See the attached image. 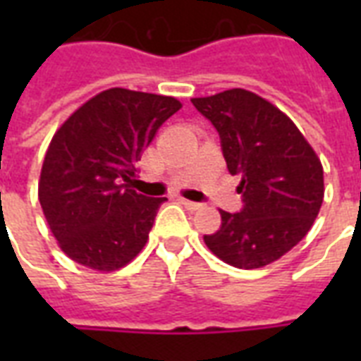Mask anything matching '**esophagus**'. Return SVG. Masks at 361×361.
<instances>
[{
    "label": "esophagus",
    "instance_id": "34e87169",
    "mask_svg": "<svg viewBox=\"0 0 361 361\" xmlns=\"http://www.w3.org/2000/svg\"><path fill=\"white\" fill-rule=\"evenodd\" d=\"M181 204L185 206L189 212H197V209L202 208V204H198V202H191V200H185V198H181Z\"/></svg>",
    "mask_w": 361,
    "mask_h": 361
}]
</instances>
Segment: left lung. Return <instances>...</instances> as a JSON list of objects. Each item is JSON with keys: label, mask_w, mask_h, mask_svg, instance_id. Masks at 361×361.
<instances>
[{"label": "left lung", "mask_w": 361, "mask_h": 361, "mask_svg": "<svg viewBox=\"0 0 361 361\" xmlns=\"http://www.w3.org/2000/svg\"><path fill=\"white\" fill-rule=\"evenodd\" d=\"M191 103L219 133L243 195V209H219V231L204 243L234 268H264L311 231L324 200L322 163L294 121L257 93L234 87Z\"/></svg>", "instance_id": "left-lung-1"}]
</instances>
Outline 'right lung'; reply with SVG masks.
<instances>
[{
	"mask_svg": "<svg viewBox=\"0 0 361 361\" xmlns=\"http://www.w3.org/2000/svg\"><path fill=\"white\" fill-rule=\"evenodd\" d=\"M180 109L174 97L110 87L56 130L42 161L39 202L71 260L109 274L144 249L166 198L138 195L129 181L159 127Z\"/></svg>",
	"mask_w": 361,
	"mask_h": 361,
	"instance_id": "obj_1",
	"label": "right lung"
}]
</instances>
